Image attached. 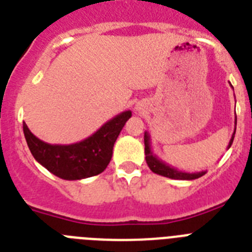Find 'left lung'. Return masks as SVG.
Masks as SVG:
<instances>
[{
	"label": "left lung",
	"mask_w": 252,
	"mask_h": 252,
	"mask_svg": "<svg viewBox=\"0 0 252 252\" xmlns=\"http://www.w3.org/2000/svg\"><path fill=\"white\" fill-rule=\"evenodd\" d=\"M234 125H237V117L234 118ZM234 134H236V127H234L233 135H232L231 140H229L227 149H229L232 143H233ZM144 144H145V160H147L149 168L152 169L154 173H157V175L164 176V177L172 178V180H196V178L201 177V176H204L206 173V171L192 172V173H190V172L178 171L175 167H172V165L163 162L162 159L158 158V156H156V154L153 153L152 145H150V135L148 131L144 132Z\"/></svg>",
	"instance_id": "obj_1"
}]
</instances>
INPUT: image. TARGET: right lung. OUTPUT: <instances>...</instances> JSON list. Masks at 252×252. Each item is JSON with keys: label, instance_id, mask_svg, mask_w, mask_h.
<instances>
[{"label": "right lung", "instance_id": "right-lung-1", "mask_svg": "<svg viewBox=\"0 0 252 252\" xmlns=\"http://www.w3.org/2000/svg\"><path fill=\"white\" fill-rule=\"evenodd\" d=\"M130 117L131 111L122 112L105 122L92 136L70 145L44 143L32 134L25 122L23 130L36 162L57 177L75 181L99 175L107 168L113 154V145Z\"/></svg>", "mask_w": 252, "mask_h": 252}]
</instances>
